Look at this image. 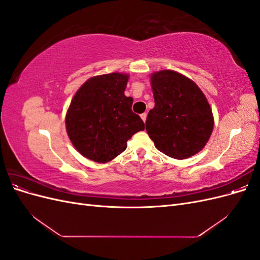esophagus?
Here are the masks:
<instances>
[{
	"instance_id": "1",
	"label": "esophagus",
	"mask_w": 260,
	"mask_h": 260,
	"mask_svg": "<svg viewBox=\"0 0 260 260\" xmlns=\"http://www.w3.org/2000/svg\"><path fill=\"white\" fill-rule=\"evenodd\" d=\"M146 117H147L146 113H143V114H141V118H142V120H143L144 122L146 121Z\"/></svg>"
}]
</instances>
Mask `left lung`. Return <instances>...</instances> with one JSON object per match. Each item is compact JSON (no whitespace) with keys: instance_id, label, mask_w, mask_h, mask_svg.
I'll return each instance as SVG.
<instances>
[{"instance_id":"obj_1","label":"left lung","mask_w":260,"mask_h":260,"mask_svg":"<svg viewBox=\"0 0 260 260\" xmlns=\"http://www.w3.org/2000/svg\"><path fill=\"white\" fill-rule=\"evenodd\" d=\"M155 106L145 127L155 147L175 159L201 152L214 129V115L205 94L190 78L164 69L149 75Z\"/></svg>"}]
</instances>
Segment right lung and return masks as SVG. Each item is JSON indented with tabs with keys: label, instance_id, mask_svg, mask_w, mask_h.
Wrapping results in <instances>:
<instances>
[{
	"label": "right lung",
	"instance_id": "add662e5",
	"mask_svg": "<svg viewBox=\"0 0 260 260\" xmlns=\"http://www.w3.org/2000/svg\"><path fill=\"white\" fill-rule=\"evenodd\" d=\"M129 74L91 77L74 95L65 124L75 148L83 157L108 162L127 148L128 140L144 130V122L131 111L133 99L124 95Z\"/></svg>",
	"mask_w": 260,
	"mask_h": 260
}]
</instances>
